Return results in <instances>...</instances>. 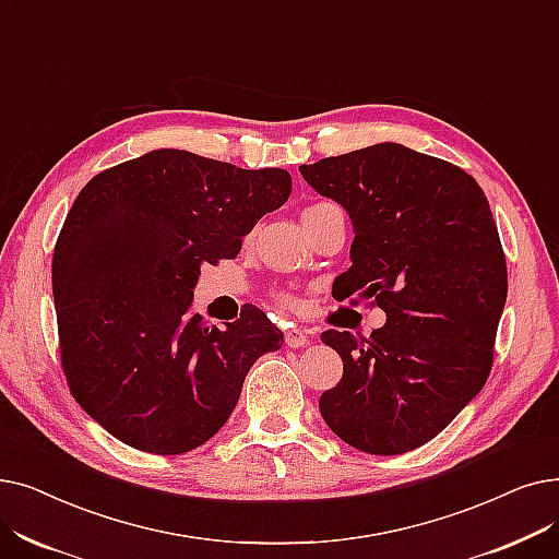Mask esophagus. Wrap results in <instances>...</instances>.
Returning a JSON list of instances; mask_svg holds the SVG:
<instances>
[{
	"label": "esophagus",
	"mask_w": 559,
	"mask_h": 559,
	"mask_svg": "<svg viewBox=\"0 0 559 559\" xmlns=\"http://www.w3.org/2000/svg\"><path fill=\"white\" fill-rule=\"evenodd\" d=\"M310 343V335L306 329H287L285 331V345L293 347V349H299V347H306Z\"/></svg>",
	"instance_id": "1"
}]
</instances>
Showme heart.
<instances>
[{
	"mask_svg": "<svg viewBox=\"0 0 559 559\" xmlns=\"http://www.w3.org/2000/svg\"><path fill=\"white\" fill-rule=\"evenodd\" d=\"M322 205H331V203H318V205H312V207H322ZM308 210H310V207H308ZM276 299H278L285 308H299V306H301L299 297H295L293 293H276Z\"/></svg>",
	"mask_w": 559,
	"mask_h": 559,
	"instance_id": "1",
	"label": "heart"
}]
</instances>
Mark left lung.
Instances as JSON below:
<instances>
[{
	"instance_id": "left-lung-1",
	"label": "left lung",
	"mask_w": 559,
	"mask_h": 559,
	"mask_svg": "<svg viewBox=\"0 0 559 559\" xmlns=\"http://www.w3.org/2000/svg\"><path fill=\"white\" fill-rule=\"evenodd\" d=\"M356 230L337 295L385 312L370 337L329 329L343 379L320 397L326 425L368 454H402L441 433L487 383L507 299V262L473 176L400 143L301 164Z\"/></svg>"
}]
</instances>
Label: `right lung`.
<instances>
[{"label":"right lung","instance_id":"1","mask_svg":"<svg viewBox=\"0 0 559 559\" xmlns=\"http://www.w3.org/2000/svg\"><path fill=\"white\" fill-rule=\"evenodd\" d=\"M293 191L285 168L249 171L187 151L116 164L80 191L52 255L61 370L118 441L182 454L224 427L253 362L283 333L247 304L226 329L193 312L201 264L237 258Z\"/></svg>","mask_w":559,"mask_h":559}]
</instances>
